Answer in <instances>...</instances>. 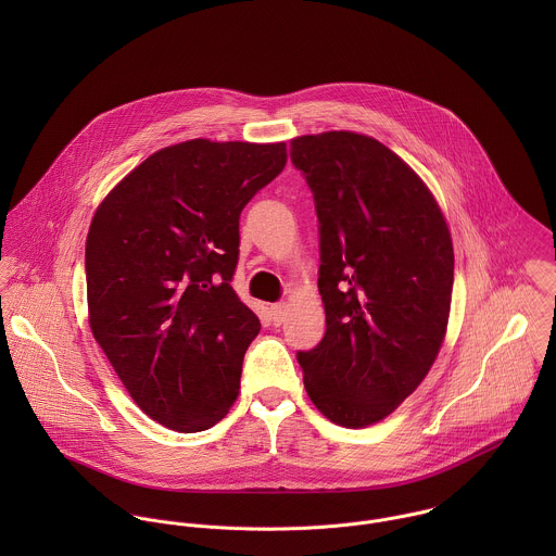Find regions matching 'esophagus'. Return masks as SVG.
Returning <instances> with one entry per match:
<instances>
[{"mask_svg": "<svg viewBox=\"0 0 556 556\" xmlns=\"http://www.w3.org/2000/svg\"><path fill=\"white\" fill-rule=\"evenodd\" d=\"M269 313H271L274 325H280V323L285 320V315H287V306H285V304H274Z\"/></svg>", "mask_w": 556, "mask_h": 556, "instance_id": "esophagus-1", "label": "esophagus"}]
</instances>
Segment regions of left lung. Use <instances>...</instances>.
Segmentation results:
<instances>
[{
  "label": "left lung",
  "instance_id": "obj_1",
  "mask_svg": "<svg viewBox=\"0 0 556 556\" xmlns=\"http://www.w3.org/2000/svg\"><path fill=\"white\" fill-rule=\"evenodd\" d=\"M315 197L325 336L300 351L304 386L338 426L364 428L410 396L445 338L454 248L415 170L372 137L291 141Z\"/></svg>",
  "mask_w": 556,
  "mask_h": 556
}]
</instances>
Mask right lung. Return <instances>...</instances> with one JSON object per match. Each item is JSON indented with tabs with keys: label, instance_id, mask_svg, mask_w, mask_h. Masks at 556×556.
<instances>
[{
	"label": "right lung",
	"instance_id": "obj_1",
	"mask_svg": "<svg viewBox=\"0 0 556 556\" xmlns=\"http://www.w3.org/2000/svg\"><path fill=\"white\" fill-rule=\"evenodd\" d=\"M285 164V143L192 139L141 162L93 214L91 333L139 408L170 430H207L238 397L261 329L231 287L239 216Z\"/></svg>",
	"mask_w": 556,
	"mask_h": 556
}]
</instances>
